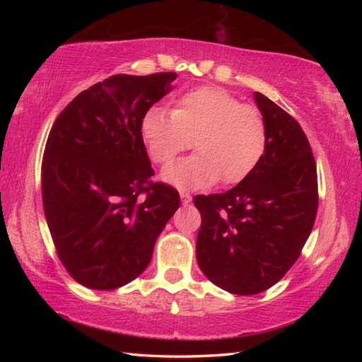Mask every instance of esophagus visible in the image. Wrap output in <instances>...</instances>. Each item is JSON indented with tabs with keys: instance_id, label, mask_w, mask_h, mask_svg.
Masks as SVG:
<instances>
[{
	"instance_id": "1",
	"label": "esophagus",
	"mask_w": 362,
	"mask_h": 362,
	"mask_svg": "<svg viewBox=\"0 0 362 362\" xmlns=\"http://www.w3.org/2000/svg\"><path fill=\"white\" fill-rule=\"evenodd\" d=\"M180 199H182V202L187 205V204L191 202V199H193V196H191L189 193H187V191H182V193H180Z\"/></svg>"
}]
</instances>
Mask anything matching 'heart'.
I'll list each match as a JSON object with an SVG mask.
<instances>
[{"label":"heart","instance_id":"1","mask_svg":"<svg viewBox=\"0 0 362 362\" xmlns=\"http://www.w3.org/2000/svg\"><path fill=\"white\" fill-rule=\"evenodd\" d=\"M141 134L151 160L160 166L173 163L193 140L196 153L163 173L166 182L182 189L244 180L263 158L267 144L261 112L218 87L188 91L177 99L171 113L149 110Z\"/></svg>","mask_w":362,"mask_h":362}]
</instances>
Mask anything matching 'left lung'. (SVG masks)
<instances>
[{"label":"left lung","instance_id":"obj_1","mask_svg":"<svg viewBox=\"0 0 362 362\" xmlns=\"http://www.w3.org/2000/svg\"><path fill=\"white\" fill-rule=\"evenodd\" d=\"M255 101L267 127L263 158L232 189L194 197L202 218L199 267L238 296L258 294L283 279L302 253L319 205L316 160L303 129L258 91Z\"/></svg>","mask_w":362,"mask_h":362}]
</instances>
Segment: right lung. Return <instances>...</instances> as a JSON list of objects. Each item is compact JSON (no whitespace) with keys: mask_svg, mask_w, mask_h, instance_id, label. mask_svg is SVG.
<instances>
[{"mask_svg":"<svg viewBox=\"0 0 362 362\" xmlns=\"http://www.w3.org/2000/svg\"><path fill=\"white\" fill-rule=\"evenodd\" d=\"M177 78L115 74L83 90L54 121L42 160L43 211L73 279L110 291L136 279L180 205L152 182L143 118Z\"/></svg>","mask_w":362,"mask_h":362,"instance_id":"right-lung-1","label":"right lung"}]
</instances>
